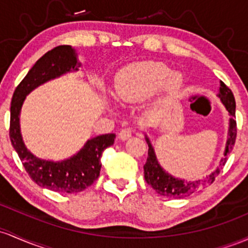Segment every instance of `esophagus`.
<instances>
[{
    "mask_svg": "<svg viewBox=\"0 0 248 248\" xmlns=\"http://www.w3.org/2000/svg\"><path fill=\"white\" fill-rule=\"evenodd\" d=\"M132 134H133V128H130V127H126V128L120 130L119 139L122 141L128 140V139L132 137Z\"/></svg>",
    "mask_w": 248,
    "mask_h": 248,
    "instance_id": "obj_1",
    "label": "esophagus"
}]
</instances>
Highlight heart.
<instances>
[{
    "mask_svg": "<svg viewBox=\"0 0 248 248\" xmlns=\"http://www.w3.org/2000/svg\"><path fill=\"white\" fill-rule=\"evenodd\" d=\"M182 83L181 74L172 73L167 64L146 61L126 67L116 75L115 93L118 99L132 102L153 94L161 86L167 93H174Z\"/></svg>",
    "mask_w": 248,
    "mask_h": 248,
    "instance_id": "b5f03b06",
    "label": "heart"
}]
</instances>
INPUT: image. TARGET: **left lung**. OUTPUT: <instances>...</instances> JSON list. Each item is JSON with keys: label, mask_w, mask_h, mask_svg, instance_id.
I'll return each mask as SVG.
<instances>
[{"label": "left lung", "mask_w": 248, "mask_h": 248, "mask_svg": "<svg viewBox=\"0 0 248 248\" xmlns=\"http://www.w3.org/2000/svg\"><path fill=\"white\" fill-rule=\"evenodd\" d=\"M219 97L221 99L222 103L225 105L226 109L231 114L232 119L230 120V132H228V140L227 145H226L225 156L222 157L221 162H220L219 168H217L216 172H213L207 178L202 179V180L197 181H185L180 179L173 178L168 173H166L160 165L157 164L156 156L153 151V147L149 143V140L147 139V143H148V156H147L146 164L143 165V174H145V179L147 184L152 186L155 189V192L159 193L160 195H164L167 198H185L193 193L198 192V190L202 188V187H207L212 182L216 180V178L219 175L220 170H222L226 161H227V155L232 152L233 147H234L235 139H236V121L235 118V100L234 95L232 91L228 88L226 84L220 81L219 87Z\"/></svg>", "instance_id": "obj_1"}]
</instances>
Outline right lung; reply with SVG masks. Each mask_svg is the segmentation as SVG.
<instances>
[{
    "label": "right lung",
    "instance_id": "obj_1",
    "mask_svg": "<svg viewBox=\"0 0 248 248\" xmlns=\"http://www.w3.org/2000/svg\"><path fill=\"white\" fill-rule=\"evenodd\" d=\"M75 51L70 46H59L36 61V63L16 87L10 103L9 137L12 145L17 152L24 170L31 180L41 187L59 193L82 192L97 180L101 170V156L103 151L111 146L115 134L96 137L70 159L62 162L40 160L27 151L20 133V111L26 95L34 88L50 78L69 72L78 70Z\"/></svg>",
    "mask_w": 248,
    "mask_h": 248
}]
</instances>
